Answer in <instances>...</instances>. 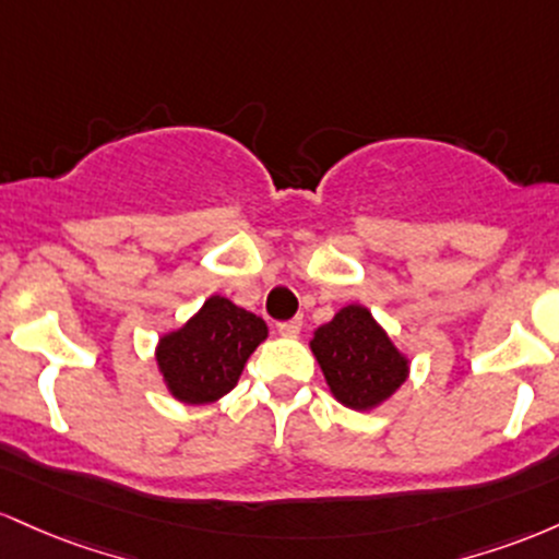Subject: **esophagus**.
Wrapping results in <instances>:
<instances>
[{"label": "esophagus", "mask_w": 559, "mask_h": 559, "mask_svg": "<svg viewBox=\"0 0 559 559\" xmlns=\"http://www.w3.org/2000/svg\"><path fill=\"white\" fill-rule=\"evenodd\" d=\"M277 332L282 337H298L300 335V319H290V322L277 324Z\"/></svg>", "instance_id": "34e87169"}]
</instances>
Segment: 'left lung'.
<instances>
[{"label":"left lung","mask_w":559,"mask_h":559,"mask_svg":"<svg viewBox=\"0 0 559 559\" xmlns=\"http://www.w3.org/2000/svg\"><path fill=\"white\" fill-rule=\"evenodd\" d=\"M309 348L335 401L354 412L385 404L409 378L412 361L361 304H348L313 330Z\"/></svg>","instance_id":"left-lung-1"}]
</instances>
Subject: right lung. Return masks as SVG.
<instances>
[{
	"instance_id": "right-lung-1",
	"label": "right lung",
	"mask_w": 559,
	"mask_h": 559,
	"mask_svg": "<svg viewBox=\"0 0 559 559\" xmlns=\"http://www.w3.org/2000/svg\"><path fill=\"white\" fill-rule=\"evenodd\" d=\"M269 337L261 317L224 296L205 304L177 330L163 332L155 364L163 385L187 406H205L227 396L255 348Z\"/></svg>"
}]
</instances>
